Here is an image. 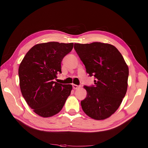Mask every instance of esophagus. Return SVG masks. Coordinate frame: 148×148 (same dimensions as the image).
Here are the masks:
<instances>
[{"instance_id":"34e87169","label":"esophagus","mask_w":148,"mask_h":148,"mask_svg":"<svg viewBox=\"0 0 148 148\" xmlns=\"http://www.w3.org/2000/svg\"><path fill=\"white\" fill-rule=\"evenodd\" d=\"M80 86H78V85H76V84H73V88L74 89H79V88H80Z\"/></svg>"}]
</instances>
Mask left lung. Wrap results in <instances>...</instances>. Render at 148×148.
I'll use <instances>...</instances> for the list:
<instances>
[{
    "mask_svg": "<svg viewBox=\"0 0 148 148\" xmlns=\"http://www.w3.org/2000/svg\"><path fill=\"white\" fill-rule=\"evenodd\" d=\"M74 47L86 73L96 79L94 86H84L87 96L81 101L83 112L96 120L109 118L126 94L128 65L119 50L109 44L75 43Z\"/></svg>",
    "mask_w": 148,
    "mask_h": 148,
    "instance_id": "left-lung-1",
    "label": "left lung"
}]
</instances>
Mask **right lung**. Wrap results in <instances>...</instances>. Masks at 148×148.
I'll list each match as a JSON object with an SVG mask.
<instances>
[{"instance_id":"right-lung-1","label":"right lung","mask_w":148,"mask_h":148,"mask_svg":"<svg viewBox=\"0 0 148 148\" xmlns=\"http://www.w3.org/2000/svg\"><path fill=\"white\" fill-rule=\"evenodd\" d=\"M73 43L49 42L34 45L18 68L20 87L28 106L38 115L51 117L63 108L71 94V84L54 82L62 73L61 62L71 51Z\"/></svg>"}]
</instances>
